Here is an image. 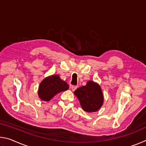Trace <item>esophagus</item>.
Listing matches in <instances>:
<instances>
[{"label":"esophagus","mask_w":146,"mask_h":146,"mask_svg":"<svg viewBox=\"0 0 146 146\" xmlns=\"http://www.w3.org/2000/svg\"><path fill=\"white\" fill-rule=\"evenodd\" d=\"M70 88L71 89V90H72L73 91H75L76 90V88H77V86H71V87H70Z\"/></svg>","instance_id":"esophagus-1"}]
</instances>
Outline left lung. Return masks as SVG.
<instances>
[{"label": "left lung", "instance_id": "8db88e82", "mask_svg": "<svg viewBox=\"0 0 146 146\" xmlns=\"http://www.w3.org/2000/svg\"><path fill=\"white\" fill-rule=\"evenodd\" d=\"M74 94L79 100L81 106L88 113L96 112L102 107L104 96L100 85L89 80L86 86L78 88Z\"/></svg>", "mask_w": 146, "mask_h": 146}]
</instances>
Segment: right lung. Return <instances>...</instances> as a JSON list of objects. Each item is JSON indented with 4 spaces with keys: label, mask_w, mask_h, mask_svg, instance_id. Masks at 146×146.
Listing matches in <instances>:
<instances>
[{
    "label": "right lung",
    "mask_w": 146,
    "mask_h": 146,
    "mask_svg": "<svg viewBox=\"0 0 146 146\" xmlns=\"http://www.w3.org/2000/svg\"><path fill=\"white\" fill-rule=\"evenodd\" d=\"M68 89L67 82L62 80L58 75H53L47 76L40 82L38 95L41 100L48 102L56 94Z\"/></svg>",
    "instance_id": "obj_1"
}]
</instances>
